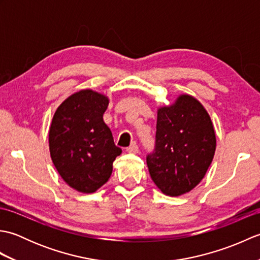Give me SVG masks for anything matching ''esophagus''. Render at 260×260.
Instances as JSON below:
<instances>
[{"label": "esophagus", "instance_id": "obj_1", "mask_svg": "<svg viewBox=\"0 0 260 260\" xmlns=\"http://www.w3.org/2000/svg\"><path fill=\"white\" fill-rule=\"evenodd\" d=\"M126 151L128 153H132V154H136V153H139V146L136 145V143H133V144H132L129 147L126 148Z\"/></svg>", "mask_w": 260, "mask_h": 260}]
</instances>
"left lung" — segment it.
<instances>
[{
  "label": "left lung",
  "instance_id": "1",
  "mask_svg": "<svg viewBox=\"0 0 260 260\" xmlns=\"http://www.w3.org/2000/svg\"><path fill=\"white\" fill-rule=\"evenodd\" d=\"M217 140L202 104L180 95L157 109L155 148L146 163L154 183L164 194L179 197L200 183L211 164Z\"/></svg>",
  "mask_w": 260,
  "mask_h": 260
}]
</instances>
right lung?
Listing matches in <instances>:
<instances>
[{"label":"right lung","mask_w":260,"mask_h":260,"mask_svg":"<svg viewBox=\"0 0 260 260\" xmlns=\"http://www.w3.org/2000/svg\"><path fill=\"white\" fill-rule=\"evenodd\" d=\"M108 104L103 93L82 89L63 101L53 115L50 156L62 180L78 192H96L106 183L121 153L103 119Z\"/></svg>","instance_id":"obj_1"}]
</instances>
